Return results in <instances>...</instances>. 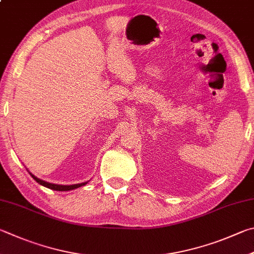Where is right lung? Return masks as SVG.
Instances as JSON below:
<instances>
[{
  "instance_id": "right-lung-1",
  "label": "right lung",
  "mask_w": 254,
  "mask_h": 254,
  "mask_svg": "<svg viewBox=\"0 0 254 254\" xmlns=\"http://www.w3.org/2000/svg\"><path fill=\"white\" fill-rule=\"evenodd\" d=\"M30 174L32 175V178H33L36 182H38L39 184H41V186H43V187L48 188V189H51V190H54V191H70V190H74V189H77V188H80V187L85 186V184L89 182V181H87V182H83V183L71 184V186H61V184H54V183H50V182H47V181H43V180L36 178L35 175H33L31 172H30Z\"/></svg>"
}]
</instances>
